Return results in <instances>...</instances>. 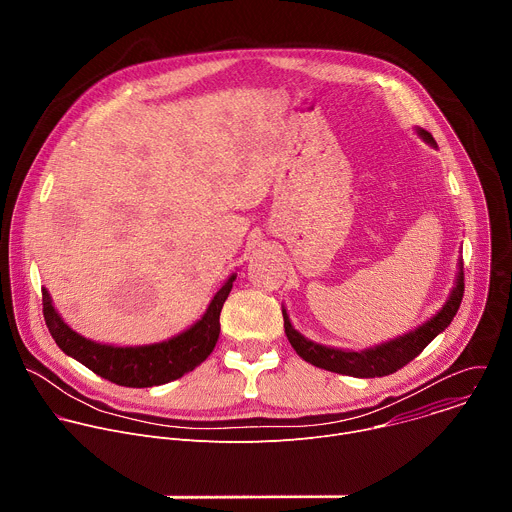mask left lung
Listing matches in <instances>:
<instances>
[{"mask_svg": "<svg viewBox=\"0 0 512 512\" xmlns=\"http://www.w3.org/2000/svg\"><path fill=\"white\" fill-rule=\"evenodd\" d=\"M417 133L431 145H435V139L431 137L429 131L417 129ZM460 271L456 277V285L452 289V294L444 308L437 312L431 320L421 324L419 328L389 340L385 344L367 348V350H340V348H330L324 344H316L302 336L294 326L289 322V316L285 310L283 314V328L289 344L294 346V350L310 364L324 371H332L338 375H348V377H358V379H375V377H387L393 375L395 371L403 369L405 364H409L417 354L423 352V348L437 336L444 332L454 316L458 314V308L464 298V267L460 261Z\"/></svg>", "mask_w": 512, "mask_h": 512, "instance_id": "left-lung-1", "label": "left lung"}]
</instances>
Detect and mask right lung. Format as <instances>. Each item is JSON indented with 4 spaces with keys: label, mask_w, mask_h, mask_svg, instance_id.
Segmentation results:
<instances>
[{
    "label": "right lung",
    "mask_w": 512,
    "mask_h": 512,
    "mask_svg": "<svg viewBox=\"0 0 512 512\" xmlns=\"http://www.w3.org/2000/svg\"><path fill=\"white\" fill-rule=\"evenodd\" d=\"M235 273L216 291L204 316L182 334L145 346H111L77 334L54 310L50 294L42 289V312L58 348L85 364L95 375L121 387H156L194 371L214 350L221 334V310L229 298Z\"/></svg>",
    "instance_id": "1"
}]
</instances>
